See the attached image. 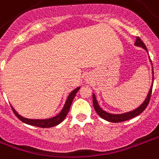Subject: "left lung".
<instances>
[{"label": "left lung", "mask_w": 159, "mask_h": 159, "mask_svg": "<svg viewBox=\"0 0 159 159\" xmlns=\"http://www.w3.org/2000/svg\"><path fill=\"white\" fill-rule=\"evenodd\" d=\"M135 46H138V47H143V49L147 51V47L145 46L143 41H142L139 36L137 37L136 42H135ZM150 58V57H149ZM152 75H153V69H152ZM152 80H153V77H152ZM152 87L150 88L149 93L148 94L147 98L145 99V101L143 102V103H142V105L136 108L133 111H131V112H125V113H123V114H112V113H108V112H105L102 109L99 107L98 103V101L96 99V97L94 94H93V107H94V109L97 112V113L102 117L106 121H108V122H111V123H121V122H124V121H127V120H129L131 118H133L134 117H136L138 115H139L140 113L143 112L145 108L147 107V106L149 103L150 98H151V95H152Z\"/></svg>", "instance_id": "obj_1"}]
</instances>
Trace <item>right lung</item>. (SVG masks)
Here are the masks:
<instances>
[{
	"label": "right lung",
	"mask_w": 159,
	"mask_h": 159,
	"mask_svg": "<svg viewBox=\"0 0 159 159\" xmlns=\"http://www.w3.org/2000/svg\"><path fill=\"white\" fill-rule=\"evenodd\" d=\"M80 89L79 88H77L76 89L72 91L70 94H69L68 98L66 99V103L64 105L63 108L61 111L60 113L58 115H57L56 117H53L52 118H48V119H29V118H26V117H21L20 115H19L17 112H16V110L11 107L13 112L15 113V115L19 118V119L23 122V123H26V124H29V125L36 126V127H39V128H52V127H54V126L58 125L59 123H61L64 119L65 117H66V115L68 113L69 110H70V107H71V105L72 103V101L74 99L75 96L77 94V93L78 92V90Z\"/></svg>",
	"instance_id": "1"
}]
</instances>
